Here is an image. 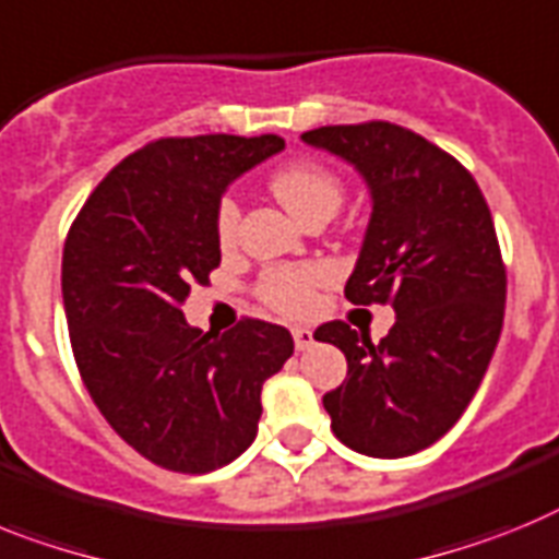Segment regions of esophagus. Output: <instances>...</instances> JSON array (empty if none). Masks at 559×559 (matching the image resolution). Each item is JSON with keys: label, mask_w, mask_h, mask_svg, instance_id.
Segmentation results:
<instances>
[{"label": "esophagus", "mask_w": 559, "mask_h": 559, "mask_svg": "<svg viewBox=\"0 0 559 559\" xmlns=\"http://www.w3.org/2000/svg\"><path fill=\"white\" fill-rule=\"evenodd\" d=\"M293 337H295V348H298V352H307V348L314 343V332L307 326H295Z\"/></svg>", "instance_id": "obj_1"}]
</instances>
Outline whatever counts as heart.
I'll return each mask as SVG.
<instances>
[{"label":"heart","instance_id":"1","mask_svg":"<svg viewBox=\"0 0 559 559\" xmlns=\"http://www.w3.org/2000/svg\"><path fill=\"white\" fill-rule=\"evenodd\" d=\"M275 199L298 222H307L318 213L334 216L343 202V182L326 165L312 159H295L281 165L270 177ZM239 233V202L233 197H222L216 205V239L222 247H230ZM329 281V266L298 264L266 270L259 281V295L266 307L284 318H307L318 307V289Z\"/></svg>","mask_w":559,"mask_h":559}]
</instances>
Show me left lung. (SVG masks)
Listing matches in <instances>:
<instances>
[{
  "instance_id": "1",
  "label": "left lung",
  "mask_w": 559,
  "mask_h": 559,
  "mask_svg": "<svg viewBox=\"0 0 559 559\" xmlns=\"http://www.w3.org/2000/svg\"><path fill=\"white\" fill-rule=\"evenodd\" d=\"M300 140L366 179L371 219L346 298L396 312L380 343L343 320L314 332L348 362L323 407L346 448L414 455L467 411L501 337L507 266L492 213L473 174L411 129L371 120L320 126Z\"/></svg>"
}]
</instances>
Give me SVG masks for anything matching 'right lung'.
<instances>
[{"mask_svg": "<svg viewBox=\"0 0 559 559\" xmlns=\"http://www.w3.org/2000/svg\"><path fill=\"white\" fill-rule=\"evenodd\" d=\"M281 148L275 134L154 140L100 179L67 233L61 295L81 380L157 467L202 475L239 459L259 433L261 388L293 357L284 326L245 318L213 334L182 314L222 261V193Z\"/></svg>", "mask_w": 559, "mask_h": 559, "instance_id": "add662e5", "label": "right lung"}]
</instances>
